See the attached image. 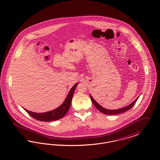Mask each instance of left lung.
Here are the masks:
<instances>
[{"label": "left lung", "mask_w": 160, "mask_h": 160, "mask_svg": "<svg viewBox=\"0 0 160 160\" xmlns=\"http://www.w3.org/2000/svg\"><path fill=\"white\" fill-rule=\"evenodd\" d=\"M90 97H91V99L92 102V103L94 104V106L97 108V109H98L101 112L104 113V114H106V115H116V114H119V113H122V112H124L128 110H129L130 109H131L132 108V106L135 104V102L137 101L138 98H137L131 104H130L129 106H127L126 107H124L122 108L121 109H116V110H109V109H105L103 107H102V106H100L99 104L98 103L94 98H92V97L91 96V95H90Z\"/></svg>", "instance_id": "8db88e82"}]
</instances>
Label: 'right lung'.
I'll use <instances>...</instances> for the list:
<instances>
[{
    "mask_svg": "<svg viewBox=\"0 0 160 160\" xmlns=\"http://www.w3.org/2000/svg\"><path fill=\"white\" fill-rule=\"evenodd\" d=\"M77 85L78 83H76L74 85V86L71 89L70 91L68 94L64 102L56 109H54L47 112L36 113L29 111L25 108L23 109L27 112L29 115H30L32 117L38 121L51 122L59 120L63 118L66 115V113L68 112L71 104V101L73 97V94L74 93L75 88Z\"/></svg>",
    "mask_w": 160,
    "mask_h": 160,
    "instance_id": "right-lung-1",
    "label": "right lung"
}]
</instances>
